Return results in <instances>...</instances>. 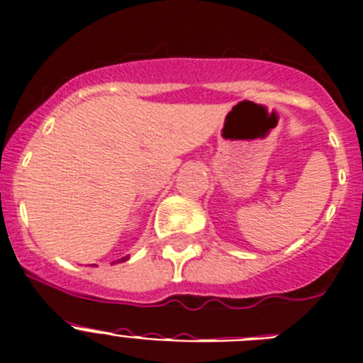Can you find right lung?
Segmentation results:
<instances>
[{
	"label": "right lung",
	"mask_w": 363,
	"mask_h": 363,
	"mask_svg": "<svg viewBox=\"0 0 363 363\" xmlns=\"http://www.w3.org/2000/svg\"><path fill=\"white\" fill-rule=\"evenodd\" d=\"M121 260H122V262H124V260H128V257H122V259H121Z\"/></svg>",
	"instance_id": "add662e5"
}]
</instances>
